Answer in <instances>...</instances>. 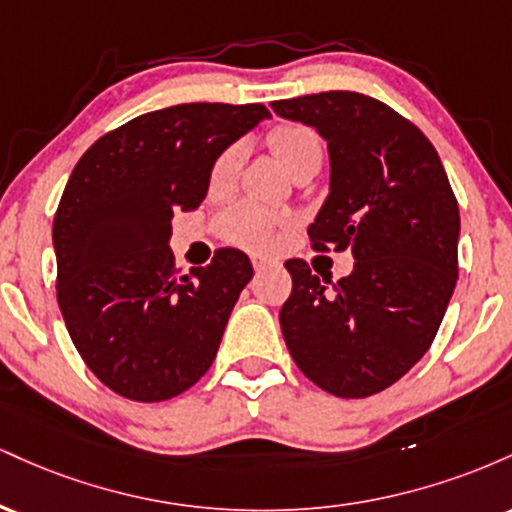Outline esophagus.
Listing matches in <instances>:
<instances>
[{
  "instance_id": "obj_1",
  "label": "esophagus",
  "mask_w": 512,
  "mask_h": 512,
  "mask_svg": "<svg viewBox=\"0 0 512 512\" xmlns=\"http://www.w3.org/2000/svg\"><path fill=\"white\" fill-rule=\"evenodd\" d=\"M272 260H267V257H252V267H255V272H262V269H267V267H272Z\"/></svg>"
}]
</instances>
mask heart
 <instances>
[{
  "label": "heart",
  "instance_id": "heart-1",
  "mask_svg": "<svg viewBox=\"0 0 512 512\" xmlns=\"http://www.w3.org/2000/svg\"><path fill=\"white\" fill-rule=\"evenodd\" d=\"M269 146H272L274 156L279 158V163L286 170L301 166L305 161H320L322 149L320 139L315 137L313 129L301 127V125H289V127H276L272 134H269ZM240 149L233 146V149L223 151L219 161L211 168V187L214 190H221V187H228L233 180H236L238 168H240ZM279 219H274L267 211L252 207V204H238L231 211H226L221 219L223 236H226L231 243L245 245V248L252 250H264L272 248L274 243V231L279 226Z\"/></svg>",
  "mask_w": 512,
  "mask_h": 512
}]
</instances>
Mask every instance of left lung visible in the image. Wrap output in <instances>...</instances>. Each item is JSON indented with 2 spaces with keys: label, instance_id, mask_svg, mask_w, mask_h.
Instances as JSON below:
<instances>
[{
  "label": "left lung",
  "instance_id": "8db88e82",
  "mask_svg": "<svg viewBox=\"0 0 512 512\" xmlns=\"http://www.w3.org/2000/svg\"><path fill=\"white\" fill-rule=\"evenodd\" d=\"M272 110L327 142L330 192L308 236L315 250L349 248L356 260L339 281L286 262L281 334L317 387L370 397L419 363L443 322L457 284V199L424 132L375 98L325 91Z\"/></svg>",
  "mask_w": 512,
  "mask_h": 512
}]
</instances>
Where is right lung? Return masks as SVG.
Returning <instances> with one entry per match:
<instances>
[{"label": "right lung", "instance_id": "add662e5", "mask_svg": "<svg viewBox=\"0 0 512 512\" xmlns=\"http://www.w3.org/2000/svg\"><path fill=\"white\" fill-rule=\"evenodd\" d=\"M260 103H182L98 139L69 175L52 223L57 303L91 373L134 402H163L207 373L240 291L245 252L173 267V211H195L211 168L267 120Z\"/></svg>", "mask_w": 512, "mask_h": 512}]
</instances>
